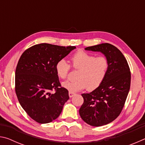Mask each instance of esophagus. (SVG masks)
<instances>
[{"mask_svg":"<svg viewBox=\"0 0 145 145\" xmlns=\"http://www.w3.org/2000/svg\"><path fill=\"white\" fill-rule=\"evenodd\" d=\"M68 95H69L70 98H72V97H73V96H74L75 93H73V92H72V91H69V93H68Z\"/></svg>","mask_w":145,"mask_h":145,"instance_id":"34e87169","label":"esophagus"}]
</instances>
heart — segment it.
I'll use <instances>...</instances> for the list:
<instances>
[{"label":"heart","mask_w":145,"mask_h":145,"mask_svg":"<svg viewBox=\"0 0 145 145\" xmlns=\"http://www.w3.org/2000/svg\"><path fill=\"white\" fill-rule=\"evenodd\" d=\"M72 66L78 69L75 80H67L62 83V86L76 92L88 88V90L96 89L102 84L106 76L109 63L104 56H95L84 51L79 50L70 57ZM70 65L65 59L59 60L56 64V73L61 78H66L70 70Z\"/></svg>","instance_id":"obj_1"}]
</instances>
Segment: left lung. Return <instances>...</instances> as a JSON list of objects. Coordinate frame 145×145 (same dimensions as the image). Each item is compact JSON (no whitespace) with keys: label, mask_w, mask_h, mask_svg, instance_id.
<instances>
[{"label":"left lung","mask_w":145,"mask_h":145,"mask_svg":"<svg viewBox=\"0 0 145 145\" xmlns=\"http://www.w3.org/2000/svg\"><path fill=\"white\" fill-rule=\"evenodd\" d=\"M85 50L104 54L109 67L102 84L92 92L81 95L84 103L79 114L89 125H105L114 121L124 106L131 86L130 68L121 51L111 44H99Z\"/></svg>","instance_id":"left-lung-1"}]
</instances>
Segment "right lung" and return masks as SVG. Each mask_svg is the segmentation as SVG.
<instances>
[{"mask_svg": "<svg viewBox=\"0 0 145 145\" xmlns=\"http://www.w3.org/2000/svg\"><path fill=\"white\" fill-rule=\"evenodd\" d=\"M74 46L41 43L24 52L15 72V91L20 104L32 119L48 123L57 118L69 99L68 91L61 88L55 66ZM55 90L52 93L50 91Z\"/></svg>", "mask_w": 145, "mask_h": 145, "instance_id": "add662e5", "label": "right lung"}]
</instances>
